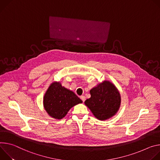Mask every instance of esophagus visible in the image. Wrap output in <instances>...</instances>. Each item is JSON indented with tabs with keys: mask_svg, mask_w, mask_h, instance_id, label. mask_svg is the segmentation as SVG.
I'll return each instance as SVG.
<instances>
[{
	"mask_svg": "<svg viewBox=\"0 0 160 160\" xmlns=\"http://www.w3.org/2000/svg\"><path fill=\"white\" fill-rule=\"evenodd\" d=\"M80 98L81 99V100H82L83 102H84L85 101V100H86V97H85V96H84V95H82V96H81Z\"/></svg>",
	"mask_w": 160,
	"mask_h": 160,
	"instance_id": "34e87169",
	"label": "esophagus"
}]
</instances>
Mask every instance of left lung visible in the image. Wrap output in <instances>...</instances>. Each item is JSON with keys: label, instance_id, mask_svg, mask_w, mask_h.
<instances>
[{"label": "left lung", "instance_id": "left-lung-1", "mask_svg": "<svg viewBox=\"0 0 160 160\" xmlns=\"http://www.w3.org/2000/svg\"><path fill=\"white\" fill-rule=\"evenodd\" d=\"M91 97L84 103L93 115L103 121L114 116L119 110L121 96L116 86L108 81L94 87L90 90Z\"/></svg>", "mask_w": 160, "mask_h": 160}]
</instances>
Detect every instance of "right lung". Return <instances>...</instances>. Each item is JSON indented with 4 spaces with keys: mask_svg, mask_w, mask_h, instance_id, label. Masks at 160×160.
Segmentation results:
<instances>
[{
    "mask_svg": "<svg viewBox=\"0 0 160 160\" xmlns=\"http://www.w3.org/2000/svg\"><path fill=\"white\" fill-rule=\"evenodd\" d=\"M82 101L72 91L59 82H52L46 91L43 100L44 107L52 118L61 119L74 105Z\"/></svg>",
    "mask_w": 160,
    "mask_h": 160,
    "instance_id": "add662e5",
    "label": "right lung"
}]
</instances>
